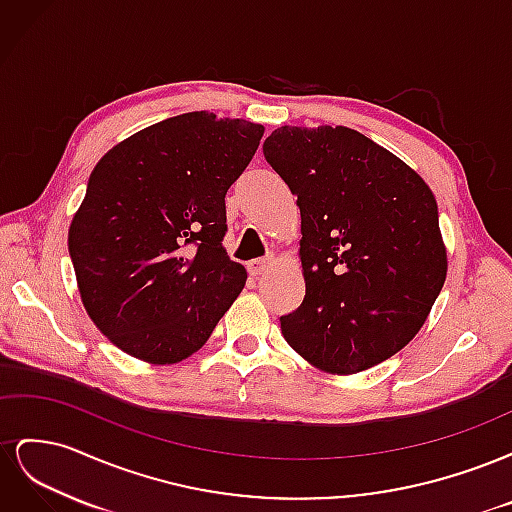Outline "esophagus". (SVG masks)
Masks as SVG:
<instances>
[{"mask_svg": "<svg viewBox=\"0 0 512 512\" xmlns=\"http://www.w3.org/2000/svg\"><path fill=\"white\" fill-rule=\"evenodd\" d=\"M269 269H271V260H265V258H256V260L247 262V271H250V275H254V277L267 273Z\"/></svg>", "mask_w": 512, "mask_h": 512, "instance_id": "obj_1", "label": "esophagus"}]
</instances>
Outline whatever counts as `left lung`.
I'll use <instances>...</instances> for the list:
<instances>
[{
	"label": "left lung",
	"mask_w": 512,
	"mask_h": 512,
	"mask_svg": "<svg viewBox=\"0 0 512 512\" xmlns=\"http://www.w3.org/2000/svg\"><path fill=\"white\" fill-rule=\"evenodd\" d=\"M301 209L305 299L282 335L329 374H356L404 348L446 280L429 185L344 126L277 128L262 147Z\"/></svg>",
	"instance_id": "obj_1"
}]
</instances>
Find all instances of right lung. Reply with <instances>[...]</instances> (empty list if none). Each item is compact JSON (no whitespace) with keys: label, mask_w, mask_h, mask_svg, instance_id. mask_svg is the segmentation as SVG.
<instances>
[{"label":"right lung","mask_w":512,"mask_h":512,"mask_svg":"<svg viewBox=\"0 0 512 512\" xmlns=\"http://www.w3.org/2000/svg\"><path fill=\"white\" fill-rule=\"evenodd\" d=\"M265 128L196 111L115 145L91 170L68 232L89 318L147 363L203 346L245 286L224 250L226 192Z\"/></svg>","instance_id":"add662e5"}]
</instances>
